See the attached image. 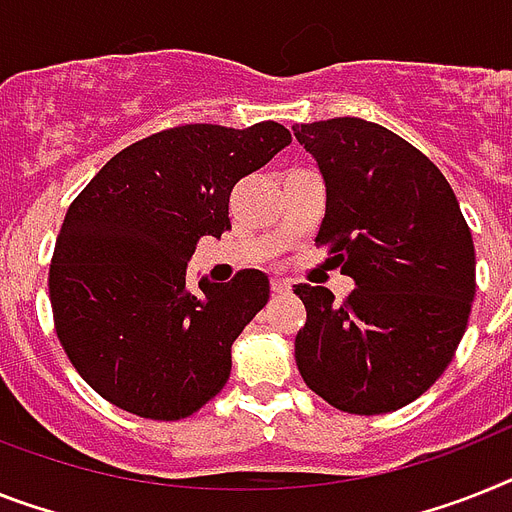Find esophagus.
I'll return each mask as SVG.
<instances>
[{
    "mask_svg": "<svg viewBox=\"0 0 512 512\" xmlns=\"http://www.w3.org/2000/svg\"><path fill=\"white\" fill-rule=\"evenodd\" d=\"M272 293H277V295L290 293V282H287V280H272Z\"/></svg>",
    "mask_w": 512,
    "mask_h": 512,
    "instance_id": "obj_1",
    "label": "esophagus"
}]
</instances>
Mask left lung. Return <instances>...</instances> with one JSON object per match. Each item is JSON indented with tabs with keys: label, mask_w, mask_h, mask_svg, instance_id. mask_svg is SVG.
I'll list each match as a JSON object with an SVG mask.
<instances>
[{
	"label": "left lung",
	"mask_w": 512,
	"mask_h": 512,
	"mask_svg": "<svg viewBox=\"0 0 512 512\" xmlns=\"http://www.w3.org/2000/svg\"><path fill=\"white\" fill-rule=\"evenodd\" d=\"M319 162L327 211L316 235L356 290L295 285L306 324L295 363L337 411L377 416L424 395L450 366L476 295V253L437 164L358 117L293 128Z\"/></svg>",
	"instance_id": "8db88e82"
}]
</instances>
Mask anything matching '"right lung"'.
Masks as SVG:
<instances>
[{
	"instance_id": "obj_1",
	"label": "right lung",
	"mask_w": 512,
	"mask_h": 512,
	"mask_svg": "<svg viewBox=\"0 0 512 512\" xmlns=\"http://www.w3.org/2000/svg\"><path fill=\"white\" fill-rule=\"evenodd\" d=\"M290 130L180 125L114 154L80 190L49 266L54 329L101 398L154 421L204 408L230 379V348L269 301V280L185 282L206 235L230 230V193L261 170Z\"/></svg>"
}]
</instances>
